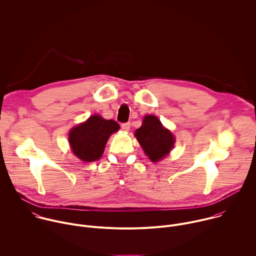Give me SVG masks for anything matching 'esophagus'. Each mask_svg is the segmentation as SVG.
Masks as SVG:
<instances>
[{
	"instance_id": "esophagus-1",
	"label": "esophagus",
	"mask_w": 256,
	"mask_h": 256,
	"mask_svg": "<svg viewBox=\"0 0 256 256\" xmlns=\"http://www.w3.org/2000/svg\"><path fill=\"white\" fill-rule=\"evenodd\" d=\"M122 128L124 132H128L130 128V122L122 124Z\"/></svg>"
}]
</instances>
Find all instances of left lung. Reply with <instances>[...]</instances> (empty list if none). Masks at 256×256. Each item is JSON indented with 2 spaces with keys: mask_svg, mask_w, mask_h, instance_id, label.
I'll list each match as a JSON object with an SVG mask.
<instances>
[{
  "mask_svg": "<svg viewBox=\"0 0 256 256\" xmlns=\"http://www.w3.org/2000/svg\"><path fill=\"white\" fill-rule=\"evenodd\" d=\"M134 136L144 154L154 162L162 160L171 152L175 144L173 134L162 124L156 116L152 114L144 118L142 124L136 130Z\"/></svg>",
  "mask_w": 256,
  "mask_h": 256,
  "instance_id": "left-lung-1",
  "label": "left lung"
}]
</instances>
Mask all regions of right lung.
<instances>
[{"instance_id":"1","label":"right lung","mask_w":256,"mask_h":256,"mask_svg":"<svg viewBox=\"0 0 256 256\" xmlns=\"http://www.w3.org/2000/svg\"><path fill=\"white\" fill-rule=\"evenodd\" d=\"M118 130L120 124L116 122L94 114L71 128L68 142L78 158L83 162H94L102 156L110 134Z\"/></svg>"}]
</instances>
